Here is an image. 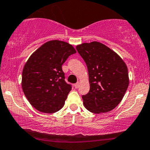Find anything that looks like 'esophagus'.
<instances>
[{"label":"esophagus","instance_id":"obj_1","mask_svg":"<svg viewBox=\"0 0 150 150\" xmlns=\"http://www.w3.org/2000/svg\"><path fill=\"white\" fill-rule=\"evenodd\" d=\"M74 86H75V88H79V82H77L76 84H74Z\"/></svg>","mask_w":150,"mask_h":150}]
</instances>
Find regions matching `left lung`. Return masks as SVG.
I'll return each instance as SVG.
<instances>
[{"label": "left lung", "instance_id": "left-lung-1", "mask_svg": "<svg viewBox=\"0 0 150 150\" xmlns=\"http://www.w3.org/2000/svg\"><path fill=\"white\" fill-rule=\"evenodd\" d=\"M86 64L90 90L81 96L85 107L95 113L111 111L120 103L129 86L125 63L105 45L93 41L77 45Z\"/></svg>", "mask_w": 150, "mask_h": 150}]
</instances>
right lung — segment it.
I'll use <instances>...</instances> for the list:
<instances>
[{
    "mask_svg": "<svg viewBox=\"0 0 150 150\" xmlns=\"http://www.w3.org/2000/svg\"><path fill=\"white\" fill-rule=\"evenodd\" d=\"M76 50L68 43L46 42L30 56L22 73V88L30 103L41 112L61 109L72 85L65 81L62 65Z\"/></svg>",
    "mask_w": 150,
    "mask_h": 150,
    "instance_id": "right-lung-1",
    "label": "right lung"
}]
</instances>
